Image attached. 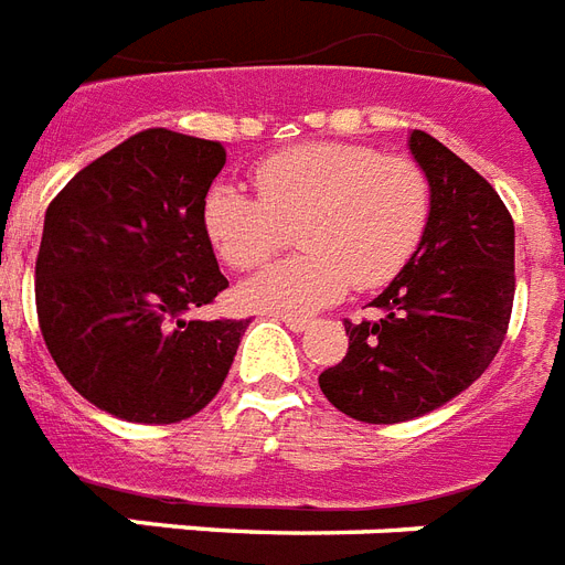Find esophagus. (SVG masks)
Listing matches in <instances>:
<instances>
[{
	"instance_id": "obj_1",
	"label": "esophagus",
	"mask_w": 565,
	"mask_h": 565,
	"mask_svg": "<svg viewBox=\"0 0 565 565\" xmlns=\"http://www.w3.org/2000/svg\"><path fill=\"white\" fill-rule=\"evenodd\" d=\"M279 320H282L291 332H303V329H309V320L295 318V315H279Z\"/></svg>"
}]
</instances>
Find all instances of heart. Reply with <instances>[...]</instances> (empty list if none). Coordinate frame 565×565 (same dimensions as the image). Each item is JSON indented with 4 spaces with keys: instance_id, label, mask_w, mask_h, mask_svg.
Wrapping results in <instances>:
<instances>
[{
    "instance_id": "heart-1",
    "label": "heart",
    "mask_w": 565,
    "mask_h": 565,
    "mask_svg": "<svg viewBox=\"0 0 565 565\" xmlns=\"http://www.w3.org/2000/svg\"><path fill=\"white\" fill-rule=\"evenodd\" d=\"M250 195L215 183L204 224L221 259L259 268L300 227L306 254L277 262L242 286V303L274 315H311L347 288L391 282L426 233L431 192L417 162L376 148L318 142L288 148L256 169Z\"/></svg>"
}]
</instances>
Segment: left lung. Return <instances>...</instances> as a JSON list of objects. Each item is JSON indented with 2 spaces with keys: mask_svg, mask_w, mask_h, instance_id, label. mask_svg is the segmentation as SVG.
Instances as JSON below:
<instances>
[{
  "mask_svg": "<svg viewBox=\"0 0 565 565\" xmlns=\"http://www.w3.org/2000/svg\"><path fill=\"white\" fill-rule=\"evenodd\" d=\"M408 151L428 180L426 233L370 306L379 320L347 323L344 361L320 391L361 423H403L467 391L508 332L513 306V218L495 189L426 130Z\"/></svg>",
  "mask_w": 565,
  "mask_h": 565,
  "instance_id": "obj_1",
  "label": "left lung"
}]
</instances>
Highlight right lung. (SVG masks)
Instances as JSON below:
<instances>
[{"label": "right lung", "mask_w": 565, "mask_h": 565, "mask_svg": "<svg viewBox=\"0 0 565 565\" xmlns=\"http://www.w3.org/2000/svg\"><path fill=\"white\" fill-rule=\"evenodd\" d=\"M227 148L148 128L54 198L38 254L49 353L84 399L128 423H180L210 405L250 320H198L227 288L204 224Z\"/></svg>", "instance_id": "add662e5"}]
</instances>
